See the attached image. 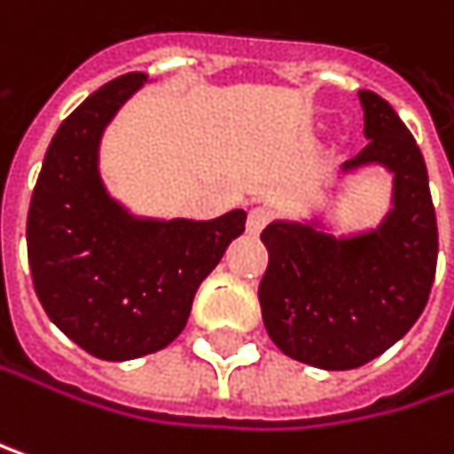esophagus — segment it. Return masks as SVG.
<instances>
[{"label":"esophagus","mask_w":454,"mask_h":454,"mask_svg":"<svg viewBox=\"0 0 454 454\" xmlns=\"http://www.w3.org/2000/svg\"><path fill=\"white\" fill-rule=\"evenodd\" d=\"M269 209H263V207H255V209H250V215H247V231L255 237V234H261L263 231V225L269 223Z\"/></svg>","instance_id":"34e87169"}]
</instances>
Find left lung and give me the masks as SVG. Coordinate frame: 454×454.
I'll return each mask as SVG.
<instances>
[{
    "label": "left lung",
    "instance_id": "left-lung-1",
    "mask_svg": "<svg viewBox=\"0 0 454 454\" xmlns=\"http://www.w3.org/2000/svg\"><path fill=\"white\" fill-rule=\"evenodd\" d=\"M367 145L340 164L346 177L383 167L391 207L372 229L333 234L325 212L271 220L261 239L269 269L258 287L271 340L295 362L319 370H354L402 340L428 303L439 234L423 153L399 114L375 92L359 90Z\"/></svg>",
    "mask_w": 454,
    "mask_h": 454
}]
</instances>
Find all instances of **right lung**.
Returning <instances> with one entry per match:
<instances>
[{"label":"right lung","instance_id":"add662e5","mask_svg":"<svg viewBox=\"0 0 454 454\" xmlns=\"http://www.w3.org/2000/svg\"><path fill=\"white\" fill-rule=\"evenodd\" d=\"M148 82L124 74L92 92L58 127L31 196L26 245L50 322L87 354L127 362L169 346L193 295L245 231V209L215 220L148 217L103 183L100 140Z\"/></svg>","mask_w":454,"mask_h":454}]
</instances>
